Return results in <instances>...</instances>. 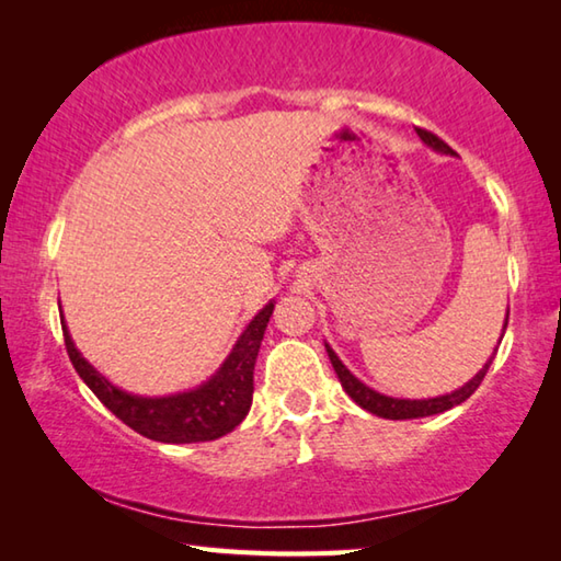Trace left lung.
Segmentation results:
<instances>
[{
	"mask_svg": "<svg viewBox=\"0 0 561 561\" xmlns=\"http://www.w3.org/2000/svg\"><path fill=\"white\" fill-rule=\"evenodd\" d=\"M417 136H421V140L425 146H431L433 150H438V153H445V156H453V148L445 144V140H440L435 133L425 130V128H415ZM507 319H510V309H507ZM507 319H505V329H507ZM505 334V331H502ZM327 354L331 358V366H334V371L339 376L341 386H344V391L351 396V401L358 403L364 411L374 413L378 417H388V421H408V417H425V415H435V413H443V411H450L453 405H460L462 401H468V398L478 391V386L482 383V378H485L488 368L492 364V358H495V354L490 356V360L485 366L480 368L478 374H474V378H470L468 383H465L462 388H458V391L453 393H445V396H435V398H421V401H411V398H391V396H383L374 391V388H368L366 383H360L358 378L348 371V368L341 364L339 356L334 354V348H331L327 344Z\"/></svg>",
	"mask_w": 561,
	"mask_h": 561,
	"instance_id": "1",
	"label": "left lung"
}]
</instances>
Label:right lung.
Returning a JSON list of instances; mask_svg holds the SVG:
<instances>
[{
	"label": "right lung",
	"instance_id": "1",
	"mask_svg": "<svg viewBox=\"0 0 561 561\" xmlns=\"http://www.w3.org/2000/svg\"><path fill=\"white\" fill-rule=\"evenodd\" d=\"M272 311L274 301H270L247 324L230 356L225 358V364L217 368L210 381L197 386L195 391L163 398L133 396L108 383L79 354V348L69 336V329H66V321H61V329L76 374L128 428L158 443H205L234 431L244 421V415L250 413L254 393V360H257Z\"/></svg>",
	"mask_w": 561,
	"mask_h": 561
}]
</instances>
